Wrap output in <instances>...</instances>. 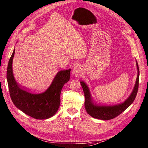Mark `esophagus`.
<instances>
[{"mask_svg":"<svg viewBox=\"0 0 148 148\" xmlns=\"http://www.w3.org/2000/svg\"><path fill=\"white\" fill-rule=\"evenodd\" d=\"M82 68L80 66L77 65L73 69V74L75 77H79L82 74Z\"/></svg>","mask_w":148,"mask_h":148,"instance_id":"34e87169","label":"esophagus"}]
</instances>
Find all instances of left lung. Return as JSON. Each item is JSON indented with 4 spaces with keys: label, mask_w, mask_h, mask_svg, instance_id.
<instances>
[{
    "label": "left lung",
    "mask_w": 148,
    "mask_h": 148,
    "mask_svg": "<svg viewBox=\"0 0 148 148\" xmlns=\"http://www.w3.org/2000/svg\"><path fill=\"white\" fill-rule=\"evenodd\" d=\"M136 68H137V78L136 79L134 88L129 97L124 102L120 103L119 104L111 106H100L97 104L92 99L90 91L89 90L88 85L84 81H80V84L83 88L85 97V108L89 115L95 119L104 120V121L113 119L121 114L132 104L137 94L138 88L139 68L136 60Z\"/></svg>",
    "instance_id": "left-lung-1"
}]
</instances>
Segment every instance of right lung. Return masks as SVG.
Returning <instances> with one entry per match:
<instances>
[{"label": "right lung", "mask_w": 148, "mask_h": 148, "mask_svg": "<svg viewBox=\"0 0 148 148\" xmlns=\"http://www.w3.org/2000/svg\"><path fill=\"white\" fill-rule=\"evenodd\" d=\"M15 51L14 49L7 69V80L12 102L22 112L34 119L44 120L51 117L59 108L61 90L70 79L71 69L58 71L49 87L43 93H32L21 88L14 77L12 64Z\"/></svg>", "instance_id": "add662e5"}]
</instances>
